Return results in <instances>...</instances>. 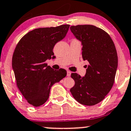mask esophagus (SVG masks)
I'll list each match as a JSON object with an SVG mask.
<instances>
[{
  "label": "esophagus",
  "instance_id": "esophagus-1",
  "mask_svg": "<svg viewBox=\"0 0 131 131\" xmlns=\"http://www.w3.org/2000/svg\"><path fill=\"white\" fill-rule=\"evenodd\" d=\"M71 71H67V77H70L71 76Z\"/></svg>",
  "mask_w": 131,
  "mask_h": 131
}]
</instances>
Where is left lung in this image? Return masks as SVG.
Returning <instances> with one entry per match:
<instances>
[{
    "mask_svg": "<svg viewBox=\"0 0 131 131\" xmlns=\"http://www.w3.org/2000/svg\"><path fill=\"white\" fill-rule=\"evenodd\" d=\"M70 30L81 41L83 59L89 62L84 77L71 73L75 83L70 92L80 104L95 105L104 100L114 83L118 63L116 47L110 35L96 26H71Z\"/></svg>",
    "mask_w": 131,
    "mask_h": 131,
    "instance_id": "obj_1",
    "label": "left lung"
}]
</instances>
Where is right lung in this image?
<instances>
[{
    "instance_id": "obj_1",
    "label": "right lung",
    "mask_w": 131,
    "mask_h": 131,
    "mask_svg": "<svg viewBox=\"0 0 131 131\" xmlns=\"http://www.w3.org/2000/svg\"><path fill=\"white\" fill-rule=\"evenodd\" d=\"M70 25L34 29L20 40L12 57L17 86L31 105L38 107L49 97L51 87L67 76V71H56L46 60L54 58L53 49L65 37Z\"/></svg>"
}]
</instances>
